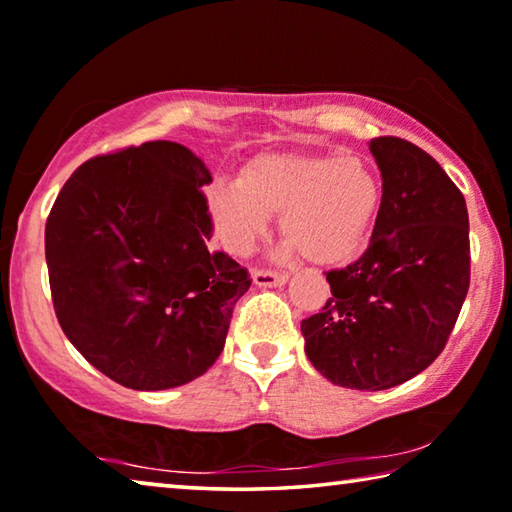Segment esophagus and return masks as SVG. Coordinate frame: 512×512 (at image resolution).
I'll use <instances>...</instances> for the list:
<instances>
[{
  "label": "esophagus",
  "mask_w": 512,
  "mask_h": 512,
  "mask_svg": "<svg viewBox=\"0 0 512 512\" xmlns=\"http://www.w3.org/2000/svg\"><path fill=\"white\" fill-rule=\"evenodd\" d=\"M251 281H254L258 288H279L288 281V274H279V272H270V270H254L251 272Z\"/></svg>",
  "instance_id": "obj_1"
}]
</instances>
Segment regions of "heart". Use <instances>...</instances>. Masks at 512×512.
Instances as JSON below:
<instances>
[{
    "mask_svg": "<svg viewBox=\"0 0 512 512\" xmlns=\"http://www.w3.org/2000/svg\"><path fill=\"white\" fill-rule=\"evenodd\" d=\"M379 172L363 156L261 152L247 158L238 181L208 192L217 238L233 254H249L281 213L290 251L322 267L345 265L367 247L381 211Z\"/></svg>",
    "mask_w": 512,
    "mask_h": 512,
    "instance_id": "b5f03b06",
    "label": "heart"
}]
</instances>
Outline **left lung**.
Returning a JSON list of instances; mask_svg holds the SVG:
<instances>
[{
  "label": "left lung",
  "mask_w": 512,
  "mask_h": 512,
  "mask_svg": "<svg viewBox=\"0 0 512 512\" xmlns=\"http://www.w3.org/2000/svg\"><path fill=\"white\" fill-rule=\"evenodd\" d=\"M370 152L383 179L370 245L326 274L333 297L301 333L324 379L388 390L447 345L469 288V217L463 192L424 149L383 136Z\"/></svg>",
  "instance_id": "left-lung-1"
}]
</instances>
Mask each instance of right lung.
Segmentation results:
<instances>
[{
  "label": "right lung",
  "instance_id": "1",
  "mask_svg": "<svg viewBox=\"0 0 512 512\" xmlns=\"http://www.w3.org/2000/svg\"><path fill=\"white\" fill-rule=\"evenodd\" d=\"M206 183L188 147L154 140L83 163L47 217L58 324L124 388L170 390L204 374L251 286L245 267L206 247Z\"/></svg>",
  "mask_w": 512,
  "mask_h": 512
}]
</instances>
